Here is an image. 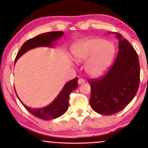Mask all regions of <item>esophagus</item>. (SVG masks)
Listing matches in <instances>:
<instances>
[{"mask_svg": "<svg viewBox=\"0 0 148 148\" xmlns=\"http://www.w3.org/2000/svg\"><path fill=\"white\" fill-rule=\"evenodd\" d=\"M85 82H86V81H85L84 79H79V81H78V84H79V85L85 84Z\"/></svg>", "mask_w": 148, "mask_h": 148, "instance_id": "1", "label": "esophagus"}]
</instances>
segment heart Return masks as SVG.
I'll use <instances>...</instances> for the list:
<instances>
[{
    "mask_svg": "<svg viewBox=\"0 0 148 148\" xmlns=\"http://www.w3.org/2000/svg\"><path fill=\"white\" fill-rule=\"evenodd\" d=\"M115 49L110 42L101 38H90L81 40L72 49L76 62H86V69L90 75L99 77L103 75L113 62Z\"/></svg>",
    "mask_w": 148,
    "mask_h": 148,
    "instance_id": "heart-1",
    "label": "heart"
}]
</instances>
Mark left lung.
<instances>
[{
	"mask_svg": "<svg viewBox=\"0 0 148 148\" xmlns=\"http://www.w3.org/2000/svg\"><path fill=\"white\" fill-rule=\"evenodd\" d=\"M115 34L119 51L114 64L103 77L88 81L91 108L105 115L115 114L127 106L137 93L140 82L138 54L126 39Z\"/></svg>",
	"mask_w": 148,
	"mask_h": 148,
	"instance_id": "1",
	"label": "left lung"
}]
</instances>
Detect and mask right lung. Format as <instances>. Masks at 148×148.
I'll list each match as a JSON object with an SVG mask.
<instances>
[{
  "instance_id": "right-lung-1",
  "label": "right lung",
  "mask_w": 148,
  "mask_h": 148,
  "mask_svg": "<svg viewBox=\"0 0 148 148\" xmlns=\"http://www.w3.org/2000/svg\"><path fill=\"white\" fill-rule=\"evenodd\" d=\"M63 34L64 33L62 31L49 32V33L40 34L33 38L27 40L22 45L19 51L18 52L16 59H15V62L23 53L32 49L39 47H53V42L60 39L63 35ZM77 87L78 78L76 77L75 79L71 80L70 81L64 85L62 90L51 104L42 108H30V107L23 104L21 100H19L22 104L25 106V108L34 116L42 119V120H52V119L57 118L61 116L67 111L69 106V95L73 90H76Z\"/></svg>"
}]
</instances>
